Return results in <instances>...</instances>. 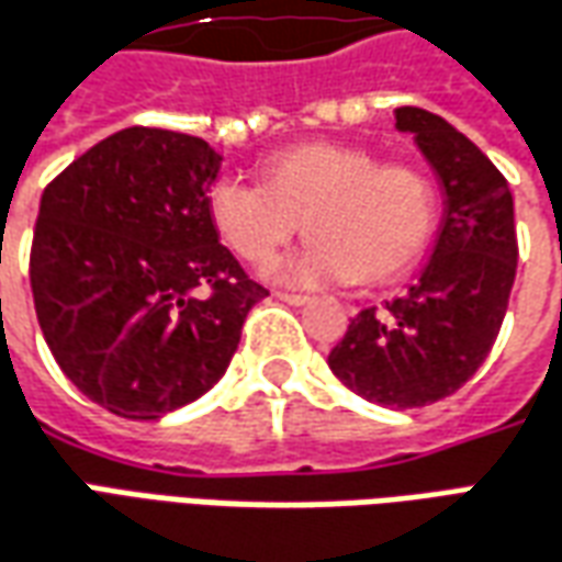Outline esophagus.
Listing matches in <instances>:
<instances>
[{
	"instance_id": "34e87169",
	"label": "esophagus",
	"mask_w": 562,
	"mask_h": 562,
	"mask_svg": "<svg viewBox=\"0 0 562 562\" xmlns=\"http://www.w3.org/2000/svg\"><path fill=\"white\" fill-rule=\"evenodd\" d=\"M277 297L285 301V304H292V307H301V304H307L310 301L307 294H297V292H277Z\"/></svg>"
}]
</instances>
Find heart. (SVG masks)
I'll return each mask as SVG.
<instances>
[{
  "label": "heart",
  "instance_id": "1",
  "mask_svg": "<svg viewBox=\"0 0 562 562\" xmlns=\"http://www.w3.org/2000/svg\"><path fill=\"white\" fill-rule=\"evenodd\" d=\"M206 210L249 265H270L304 218L307 246L273 268L292 285H383L414 268L438 225V191L417 164H376L371 148L301 143L261 164V186L218 179Z\"/></svg>",
  "mask_w": 562,
  "mask_h": 562
}]
</instances>
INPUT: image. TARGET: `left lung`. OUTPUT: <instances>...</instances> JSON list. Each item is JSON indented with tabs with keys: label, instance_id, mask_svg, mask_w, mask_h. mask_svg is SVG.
Listing matches in <instances>:
<instances>
[{
	"label": "left lung",
	"instance_id": "left-lung-1",
	"mask_svg": "<svg viewBox=\"0 0 562 562\" xmlns=\"http://www.w3.org/2000/svg\"><path fill=\"white\" fill-rule=\"evenodd\" d=\"M445 188V218L419 280L349 322L328 352L335 376L368 402L426 407L465 386L499 337L517 273L512 188L445 117L395 109Z\"/></svg>",
	"mask_w": 562,
	"mask_h": 562
}]
</instances>
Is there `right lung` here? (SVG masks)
<instances>
[{"label":"right lung","mask_w":562,"mask_h":562,"mask_svg":"<svg viewBox=\"0 0 562 562\" xmlns=\"http://www.w3.org/2000/svg\"><path fill=\"white\" fill-rule=\"evenodd\" d=\"M210 145L127 127L50 179L30 249L35 316L60 371L105 411L158 419L213 390L268 297L218 243Z\"/></svg>","instance_id":"add662e5"}]
</instances>
